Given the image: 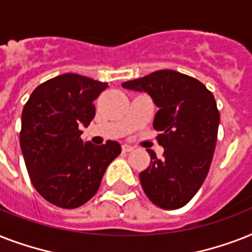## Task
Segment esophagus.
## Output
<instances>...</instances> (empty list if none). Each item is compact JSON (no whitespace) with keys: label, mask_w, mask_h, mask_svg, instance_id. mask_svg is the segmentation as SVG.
Returning <instances> with one entry per match:
<instances>
[{"label":"esophagus","mask_w":252,"mask_h":252,"mask_svg":"<svg viewBox=\"0 0 252 252\" xmlns=\"http://www.w3.org/2000/svg\"><path fill=\"white\" fill-rule=\"evenodd\" d=\"M122 148H123V152H132V150L134 149V146L129 145V144H124Z\"/></svg>","instance_id":"obj_1"}]
</instances>
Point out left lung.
Returning <instances> with one entry per match:
<instances>
[{
    "label": "left lung",
    "mask_w": 252,
    "mask_h": 252,
    "mask_svg": "<svg viewBox=\"0 0 252 252\" xmlns=\"http://www.w3.org/2000/svg\"><path fill=\"white\" fill-rule=\"evenodd\" d=\"M122 86L145 91L159 107L153 128L161 132L157 141L165 152L158 159L153 150H148L150 165L140 172L142 189L162 209L184 207L211 167L220 123L215 96L196 78L170 69Z\"/></svg>",
    "instance_id": "8db88e82"
}]
</instances>
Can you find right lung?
Returning <instances> with one entry per match:
<instances>
[{
	"label": "right lung",
	"instance_id": "right-lung-1",
	"mask_svg": "<svg viewBox=\"0 0 252 252\" xmlns=\"http://www.w3.org/2000/svg\"><path fill=\"white\" fill-rule=\"evenodd\" d=\"M107 82L66 73L32 91L22 111L19 142L33 187L56 207L74 209L96 193L107 166L118 157V141L86 144L82 130L95 116L94 100Z\"/></svg>",
	"mask_w": 252,
	"mask_h": 252
}]
</instances>
